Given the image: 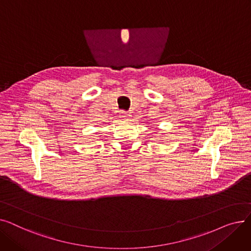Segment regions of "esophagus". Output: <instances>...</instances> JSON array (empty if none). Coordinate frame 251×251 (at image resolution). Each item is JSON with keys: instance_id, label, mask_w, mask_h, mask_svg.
Listing matches in <instances>:
<instances>
[{"instance_id": "esophagus-1", "label": "esophagus", "mask_w": 251, "mask_h": 251, "mask_svg": "<svg viewBox=\"0 0 251 251\" xmlns=\"http://www.w3.org/2000/svg\"><path fill=\"white\" fill-rule=\"evenodd\" d=\"M120 116H121V118H122V119H127L129 115H128V113H127V112H125V111H121V112H120Z\"/></svg>"}]
</instances>
